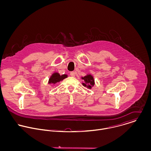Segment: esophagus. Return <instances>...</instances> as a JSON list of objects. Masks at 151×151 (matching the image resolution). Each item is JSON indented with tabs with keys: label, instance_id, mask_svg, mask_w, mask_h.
I'll use <instances>...</instances> for the list:
<instances>
[{
	"label": "esophagus",
	"instance_id": "1",
	"mask_svg": "<svg viewBox=\"0 0 151 151\" xmlns=\"http://www.w3.org/2000/svg\"><path fill=\"white\" fill-rule=\"evenodd\" d=\"M70 75L71 76H72V77H74V76H75V73L74 72H71L70 73Z\"/></svg>",
	"mask_w": 151,
	"mask_h": 151
}]
</instances>
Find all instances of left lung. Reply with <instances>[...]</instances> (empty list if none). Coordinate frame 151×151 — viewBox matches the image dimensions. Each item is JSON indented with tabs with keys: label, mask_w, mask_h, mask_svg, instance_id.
Here are the masks:
<instances>
[{
	"label": "left lung",
	"mask_w": 151,
	"mask_h": 151,
	"mask_svg": "<svg viewBox=\"0 0 151 151\" xmlns=\"http://www.w3.org/2000/svg\"><path fill=\"white\" fill-rule=\"evenodd\" d=\"M81 78L84 81V82L82 83V85L84 87L89 89H91L92 87H94L95 84L94 79L91 74H88L83 77H81Z\"/></svg>",
	"instance_id": "left-lung-1"
}]
</instances>
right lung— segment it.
<instances>
[{
    "label": "right lung",
    "mask_w": 151,
    "mask_h": 151,
    "mask_svg": "<svg viewBox=\"0 0 151 151\" xmlns=\"http://www.w3.org/2000/svg\"><path fill=\"white\" fill-rule=\"evenodd\" d=\"M66 78H68V75L66 74L60 75L58 72H54L50 76L48 81V83L55 84L57 82H60V81H63L64 79H65Z\"/></svg>",
    "instance_id": "right-lung-1"
}]
</instances>
